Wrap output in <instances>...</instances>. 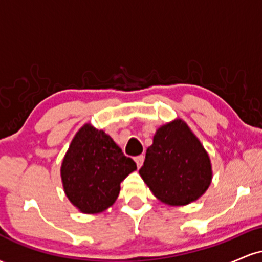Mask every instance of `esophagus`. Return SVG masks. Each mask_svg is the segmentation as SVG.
Here are the masks:
<instances>
[{"instance_id":"esophagus-1","label":"esophagus","mask_w":262,"mask_h":262,"mask_svg":"<svg viewBox=\"0 0 262 262\" xmlns=\"http://www.w3.org/2000/svg\"><path fill=\"white\" fill-rule=\"evenodd\" d=\"M144 155H139V156H137V158L134 159L135 160V164H137V166H138V169H139V167H141V165H143V162H144Z\"/></svg>"}]
</instances>
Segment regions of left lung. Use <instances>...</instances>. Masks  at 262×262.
<instances>
[{"mask_svg":"<svg viewBox=\"0 0 262 262\" xmlns=\"http://www.w3.org/2000/svg\"><path fill=\"white\" fill-rule=\"evenodd\" d=\"M139 173L158 200L172 206L197 201L212 181L209 156L182 119L156 130Z\"/></svg>","mask_w":262,"mask_h":262,"instance_id":"8db88e82","label":"left lung"}]
</instances>
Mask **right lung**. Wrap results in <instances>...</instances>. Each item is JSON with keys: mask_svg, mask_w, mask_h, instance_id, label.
I'll return each instance as SVG.
<instances>
[{"mask_svg": "<svg viewBox=\"0 0 262 262\" xmlns=\"http://www.w3.org/2000/svg\"><path fill=\"white\" fill-rule=\"evenodd\" d=\"M137 170L110 135L91 124L77 132L61 164V180L69 201L82 213L95 214L116 202L121 182Z\"/></svg>", "mask_w": 262, "mask_h": 262, "instance_id": "right-lung-1", "label": "right lung"}]
</instances>
